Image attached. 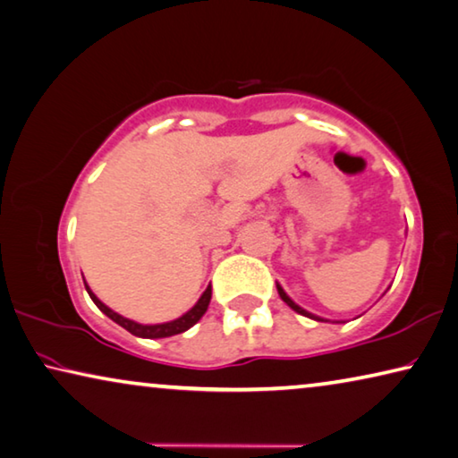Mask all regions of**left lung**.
<instances>
[{
  "mask_svg": "<svg viewBox=\"0 0 458 458\" xmlns=\"http://www.w3.org/2000/svg\"><path fill=\"white\" fill-rule=\"evenodd\" d=\"M276 288H278V294H280V298L284 300V302H286L292 310H296L298 314H302V317H309V318H314V320H320V322H327L325 318H320V317H317V314H312V312H309V310H304V309H300V306L294 302V300H292L286 292H284V288L280 286V284H276Z\"/></svg>",
  "mask_w": 458,
  "mask_h": 458,
  "instance_id": "1",
  "label": "left lung"
}]
</instances>
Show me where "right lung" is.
I'll list each match as a JSON object with an SVG mask.
<instances>
[{"label": "right lung", "mask_w": 458, "mask_h": 458, "mask_svg": "<svg viewBox=\"0 0 458 458\" xmlns=\"http://www.w3.org/2000/svg\"><path fill=\"white\" fill-rule=\"evenodd\" d=\"M82 282H85V278H82ZM85 288H87L89 296H91L93 302L97 304V309H99L103 314H107V317L114 322H117L119 327H123L125 331H130L131 335H136V336H141V339H164V336H172V335H180V333L189 331L192 325H197V322L202 318V314L207 312L208 302H211V294H213L211 286H208L205 292H202L199 302L194 304L189 312L182 314V317L176 318V320L162 322V325H140V322L125 318V317H122V314L111 310L109 306H105L101 300L93 294L91 288L87 286V282H85Z\"/></svg>", "instance_id": "obj_1"}]
</instances>
